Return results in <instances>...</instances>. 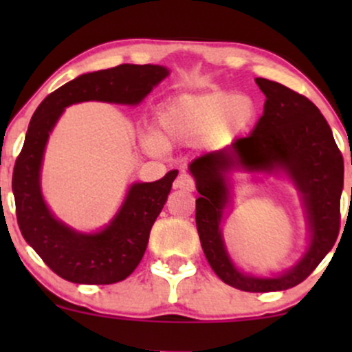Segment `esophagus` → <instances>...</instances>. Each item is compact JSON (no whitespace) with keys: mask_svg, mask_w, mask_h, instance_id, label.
<instances>
[{"mask_svg":"<svg viewBox=\"0 0 352 352\" xmlns=\"http://www.w3.org/2000/svg\"><path fill=\"white\" fill-rule=\"evenodd\" d=\"M173 188H180L184 192H193L195 190V180H193L192 175L188 173H182V175L177 177V180L173 182Z\"/></svg>","mask_w":352,"mask_h":352,"instance_id":"esophagus-1","label":"esophagus"}]
</instances>
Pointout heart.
I'll return each mask as SVG.
<instances>
[{
  "label": "heart",
  "instance_id": "heart-1",
  "mask_svg": "<svg viewBox=\"0 0 352 352\" xmlns=\"http://www.w3.org/2000/svg\"><path fill=\"white\" fill-rule=\"evenodd\" d=\"M254 116L250 96L212 91L204 94H182L168 100L157 112V137L145 140L153 153L164 152V145L187 144L207 134L218 122L227 129L248 124Z\"/></svg>",
  "mask_w": 352,
  "mask_h": 352
}]
</instances>
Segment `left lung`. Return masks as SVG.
I'll use <instances>...</instances> for the list:
<instances>
[{
  "instance_id": "obj_1",
  "label": "left lung",
  "mask_w": 352,
  "mask_h": 352,
  "mask_svg": "<svg viewBox=\"0 0 352 352\" xmlns=\"http://www.w3.org/2000/svg\"><path fill=\"white\" fill-rule=\"evenodd\" d=\"M254 80L266 100L263 116L252 134L195 159L190 172L200 193L197 230L212 270L221 281L241 292L270 293L305 281L334 246L341 227L344 162L331 127L308 98L280 82L263 78ZM238 164L252 171L283 168L305 197L311 245L300 263L281 277L254 278L240 274L224 252L219 233L221 213L228 199L224 175Z\"/></svg>"
}]
</instances>
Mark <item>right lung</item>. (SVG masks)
Instances as JSON below:
<instances>
[{"mask_svg": "<svg viewBox=\"0 0 352 352\" xmlns=\"http://www.w3.org/2000/svg\"><path fill=\"white\" fill-rule=\"evenodd\" d=\"M167 74L165 67L152 64H120L89 72L51 92L31 117L13 170L16 218L24 240L64 280L112 285L134 272L179 172H168L151 184H134L111 225L99 233L84 235L56 220L43 200L39 170L50 132L64 107L71 104L82 100L139 104Z\"/></svg>", "mask_w": 352, "mask_h": 352, "instance_id": "1", "label": "right lung"}]
</instances>
